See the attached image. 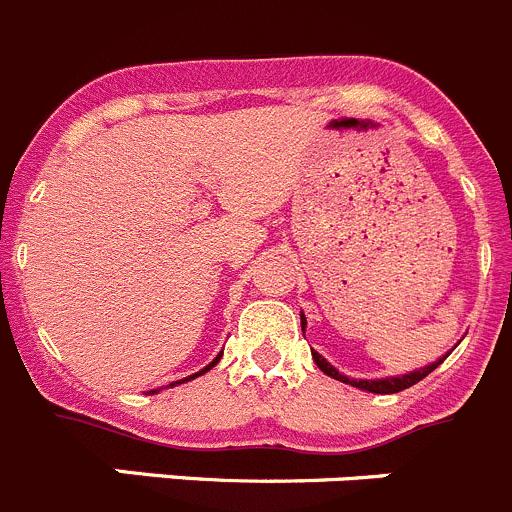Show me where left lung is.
Here are the masks:
<instances>
[{
	"label": "left lung",
	"instance_id": "1",
	"mask_svg": "<svg viewBox=\"0 0 512 512\" xmlns=\"http://www.w3.org/2000/svg\"><path fill=\"white\" fill-rule=\"evenodd\" d=\"M304 324H306V319H304V314H301V329H304ZM447 354H450V352H447ZM447 354L442 359H437L435 364H430V367L417 369V372H410V374H402V377H389V379H349V377H344V374H339L337 369L332 367V364L321 357V354L311 352V357H314L316 367H319L321 372L329 374V377H334V379H339V382H347V384H352V387L367 389V392H374V394H394V392H402V389L412 387V384H417L420 379H425L427 374L432 372V369H437L442 362H445Z\"/></svg>",
	"mask_w": 512,
	"mask_h": 512
}]
</instances>
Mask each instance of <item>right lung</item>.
Returning a JSON list of instances; mask_svg holds the SVG:
<instances>
[{"label":"right lung","mask_w":512,"mask_h":512,"mask_svg":"<svg viewBox=\"0 0 512 512\" xmlns=\"http://www.w3.org/2000/svg\"><path fill=\"white\" fill-rule=\"evenodd\" d=\"M218 359H221V354H218V357H216V359H213V362H211V364H208V367H206V369H201V372H198V374H191V377H186V379H193V377H201V374H206V372H208V369H211V367H216V364H218ZM186 379H183V382H186Z\"/></svg>","instance_id":"add662e5"}]
</instances>
